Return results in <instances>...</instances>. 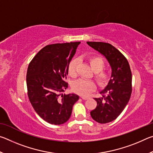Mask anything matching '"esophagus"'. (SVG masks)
Wrapping results in <instances>:
<instances>
[{"mask_svg": "<svg viewBox=\"0 0 153 153\" xmlns=\"http://www.w3.org/2000/svg\"><path fill=\"white\" fill-rule=\"evenodd\" d=\"M81 98H82L83 100H88V97H81Z\"/></svg>", "mask_w": 153, "mask_h": 153, "instance_id": "obj_1", "label": "esophagus"}]
</instances>
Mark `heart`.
I'll return each instance as SVG.
<instances>
[{
  "mask_svg": "<svg viewBox=\"0 0 153 153\" xmlns=\"http://www.w3.org/2000/svg\"><path fill=\"white\" fill-rule=\"evenodd\" d=\"M90 67L95 73V78L100 86H103L107 82L109 75L102 69L105 67V62L103 59L98 56H90L88 59ZM79 63L77 59H74L71 61L68 66V74L70 76L75 77L77 76V67ZM96 84L91 80H86L83 79H77L74 82L72 85L74 91L81 96L88 95L90 92L96 89Z\"/></svg>",
  "mask_w": 153,
  "mask_h": 153,
  "instance_id": "obj_1",
  "label": "heart"
}]
</instances>
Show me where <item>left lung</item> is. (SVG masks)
Returning <instances> with one entry per match:
<instances>
[{
  "label": "left lung",
  "instance_id": "obj_1",
  "mask_svg": "<svg viewBox=\"0 0 153 153\" xmlns=\"http://www.w3.org/2000/svg\"><path fill=\"white\" fill-rule=\"evenodd\" d=\"M90 47L107 59L111 68L110 79L100 92L101 97L95 98L97 106L90 115L100 123L115 120L126 107L131 93V72L128 60L117 48L108 43L87 42Z\"/></svg>",
  "mask_w": 153,
  "mask_h": 153
}]
</instances>
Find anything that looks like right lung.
<instances>
[{
	"instance_id": "obj_1",
	"label": "right lung",
	"mask_w": 153,
	"mask_h": 153,
	"mask_svg": "<svg viewBox=\"0 0 153 153\" xmlns=\"http://www.w3.org/2000/svg\"><path fill=\"white\" fill-rule=\"evenodd\" d=\"M80 42L46 46L30 62L27 71V94L33 109L51 124L61 125L70 117L79 99L74 93L63 94L68 66Z\"/></svg>"
}]
</instances>
